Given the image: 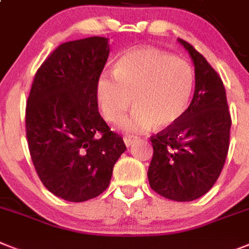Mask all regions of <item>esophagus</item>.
<instances>
[{
    "label": "esophagus",
    "instance_id": "1",
    "mask_svg": "<svg viewBox=\"0 0 249 249\" xmlns=\"http://www.w3.org/2000/svg\"><path fill=\"white\" fill-rule=\"evenodd\" d=\"M135 141H137V138L130 137V135H125V137H124V143H125V145H126V147H130L131 144L134 143Z\"/></svg>",
    "mask_w": 249,
    "mask_h": 249
}]
</instances>
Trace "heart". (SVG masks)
<instances>
[{"mask_svg":"<svg viewBox=\"0 0 249 249\" xmlns=\"http://www.w3.org/2000/svg\"><path fill=\"white\" fill-rule=\"evenodd\" d=\"M195 73L186 60L154 49L138 48L121 55L114 74H102L96 93L106 120L119 123L135 102L121 128L141 134L158 125L170 128L189 108Z\"/></svg>","mask_w":249,"mask_h":249,"instance_id":"obj_1","label":"heart"}]
</instances>
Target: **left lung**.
Returning a JSON list of instances; mask_svg holds the SVG:
<instances>
[{
	"instance_id": "left-lung-1",
	"label": "left lung",
	"mask_w": 249,
	"mask_h": 249,
	"mask_svg": "<svg viewBox=\"0 0 249 249\" xmlns=\"http://www.w3.org/2000/svg\"><path fill=\"white\" fill-rule=\"evenodd\" d=\"M195 66V91L176 124L150 138V187L166 199L192 201L205 195L220 175L231 137L227 93L218 73L187 41L178 39Z\"/></svg>"
}]
</instances>
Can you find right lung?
I'll return each instance as SVG.
<instances>
[{
  "label": "right lung",
  "instance_id": "obj_1",
  "mask_svg": "<svg viewBox=\"0 0 249 249\" xmlns=\"http://www.w3.org/2000/svg\"><path fill=\"white\" fill-rule=\"evenodd\" d=\"M108 39L60 44L35 74L26 105V138L37 176L52 194L72 202L107 189L126 150L101 118L96 86L106 64Z\"/></svg>",
  "mask_w": 249,
  "mask_h": 249
}]
</instances>
